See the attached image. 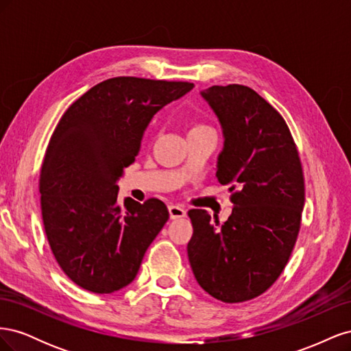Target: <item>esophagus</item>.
I'll return each mask as SVG.
<instances>
[{"label": "esophagus", "mask_w": 351, "mask_h": 351, "mask_svg": "<svg viewBox=\"0 0 351 351\" xmlns=\"http://www.w3.org/2000/svg\"><path fill=\"white\" fill-rule=\"evenodd\" d=\"M168 212H169V218H171V219L183 218V217H186V214H187L186 208H183V206H178V205H171V206H168Z\"/></svg>", "instance_id": "1"}]
</instances>
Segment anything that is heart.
Here are the masks:
<instances>
[{
    "label": "heart",
    "instance_id": "b5f03b06",
    "mask_svg": "<svg viewBox=\"0 0 351 351\" xmlns=\"http://www.w3.org/2000/svg\"><path fill=\"white\" fill-rule=\"evenodd\" d=\"M209 127L206 124H200V123H196V124H192L190 125L189 129V133H193V132H200V130H208Z\"/></svg>",
    "mask_w": 351,
    "mask_h": 351
}]
</instances>
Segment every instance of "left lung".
Wrapping results in <instances>:
<instances>
[{
    "mask_svg": "<svg viewBox=\"0 0 351 351\" xmlns=\"http://www.w3.org/2000/svg\"><path fill=\"white\" fill-rule=\"evenodd\" d=\"M224 136L217 178L231 192V215L219 226L190 209L187 244L199 285L224 303L246 302L277 281L299 236L304 178L295 143L281 114L243 84L200 92Z\"/></svg>",
    "mask_w": 351,
    "mask_h": 351,
    "instance_id": "obj_1",
    "label": "left lung"
}]
</instances>
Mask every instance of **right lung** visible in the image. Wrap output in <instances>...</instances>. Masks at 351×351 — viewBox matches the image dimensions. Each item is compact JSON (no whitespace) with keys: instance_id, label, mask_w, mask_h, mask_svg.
Wrapping results in <instances>:
<instances>
[{"instance_id":"1","label":"right lung","mask_w":351,"mask_h":351,"mask_svg":"<svg viewBox=\"0 0 351 351\" xmlns=\"http://www.w3.org/2000/svg\"><path fill=\"white\" fill-rule=\"evenodd\" d=\"M195 84L141 77L98 83L70 105L40 169L42 219L49 247L82 289L108 294L129 285L145 252L168 221L159 199L119 200V182L134 162L152 117Z\"/></svg>"}]
</instances>
